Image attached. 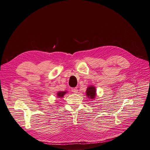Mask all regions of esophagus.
Wrapping results in <instances>:
<instances>
[{
    "label": "esophagus",
    "instance_id": "1",
    "mask_svg": "<svg viewBox=\"0 0 150 150\" xmlns=\"http://www.w3.org/2000/svg\"><path fill=\"white\" fill-rule=\"evenodd\" d=\"M71 91H72V92H73L74 93H78V88H72V89H71Z\"/></svg>",
    "mask_w": 150,
    "mask_h": 150
}]
</instances>
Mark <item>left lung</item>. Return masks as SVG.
<instances>
[{
    "instance_id": "left-lung-1",
    "label": "left lung",
    "mask_w": 150,
    "mask_h": 150,
    "mask_svg": "<svg viewBox=\"0 0 150 150\" xmlns=\"http://www.w3.org/2000/svg\"><path fill=\"white\" fill-rule=\"evenodd\" d=\"M96 89L93 86H90V87L88 88L87 90H86V95L89 98H91V99H94L96 97Z\"/></svg>"
}]
</instances>
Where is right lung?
<instances>
[{
    "mask_svg": "<svg viewBox=\"0 0 150 150\" xmlns=\"http://www.w3.org/2000/svg\"><path fill=\"white\" fill-rule=\"evenodd\" d=\"M65 94H66V92H64V91L59 92V93H57V97H58V98H62V97L64 96V95Z\"/></svg>",
    "mask_w": 150,
    "mask_h": 150,
    "instance_id": "add662e5",
    "label": "right lung"
}]
</instances>
